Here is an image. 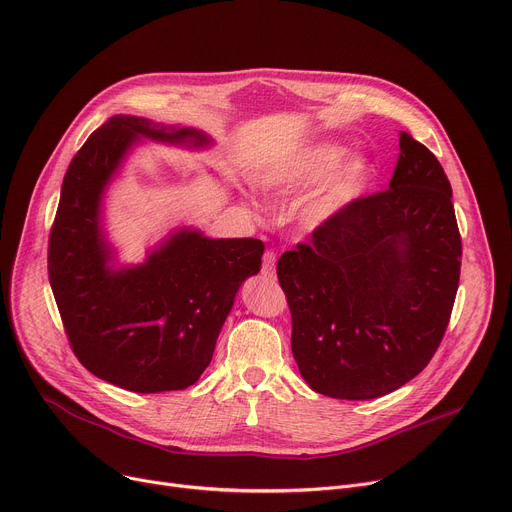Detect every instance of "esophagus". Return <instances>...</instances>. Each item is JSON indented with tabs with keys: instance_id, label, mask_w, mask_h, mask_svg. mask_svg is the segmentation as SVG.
I'll use <instances>...</instances> for the list:
<instances>
[{
	"instance_id": "obj_1",
	"label": "esophagus",
	"mask_w": 512,
	"mask_h": 512,
	"mask_svg": "<svg viewBox=\"0 0 512 512\" xmlns=\"http://www.w3.org/2000/svg\"><path fill=\"white\" fill-rule=\"evenodd\" d=\"M261 274H263V278H267V280H274V278H276V253H274V251H265Z\"/></svg>"
}]
</instances>
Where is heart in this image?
Masks as SVG:
<instances>
[{
	"label": "heart",
	"instance_id": "b5f03b06",
	"mask_svg": "<svg viewBox=\"0 0 512 512\" xmlns=\"http://www.w3.org/2000/svg\"><path fill=\"white\" fill-rule=\"evenodd\" d=\"M337 142H317L298 148L274 162L263 164L255 173V183L269 195H292L306 189L292 203V220L304 232H317L364 199L377 177V166L366 154H354Z\"/></svg>",
	"mask_w": 512,
	"mask_h": 512
}]
</instances>
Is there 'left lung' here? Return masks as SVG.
<instances>
[{
    "instance_id": "left-lung-1",
    "label": "left lung",
    "mask_w": 512,
    "mask_h": 512,
    "mask_svg": "<svg viewBox=\"0 0 512 512\" xmlns=\"http://www.w3.org/2000/svg\"><path fill=\"white\" fill-rule=\"evenodd\" d=\"M387 191L278 261L302 379L335 399L383 397L420 374L451 319L461 236L436 156L399 133Z\"/></svg>"
}]
</instances>
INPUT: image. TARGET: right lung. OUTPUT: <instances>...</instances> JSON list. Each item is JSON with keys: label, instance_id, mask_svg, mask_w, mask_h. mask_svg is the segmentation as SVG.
Segmentation results:
<instances>
[{"label": "right lung", "instance_id": "1", "mask_svg": "<svg viewBox=\"0 0 512 512\" xmlns=\"http://www.w3.org/2000/svg\"><path fill=\"white\" fill-rule=\"evenodd\" d=\"M142 140L210 148L208 133L115 115L74 156L49 238V282L67 337L94 377L133 393L179 391L208 368L243 282L261 269L259 238H210L179 226L121 265L105 195Z\"/></svg>", "mask_w": 512, "mask_h": 512}]
</instances>
